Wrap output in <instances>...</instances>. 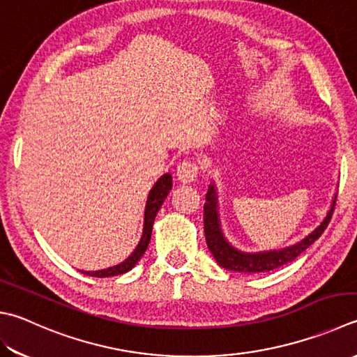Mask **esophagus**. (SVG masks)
Returning a JSON list of instances; mask_svg holds the SVG:
<instances>
[{"label":"esophagus","mask_w":357,"mask_h":357,"mask_svg":"<svg viewBox=\"0 0 357 357\" xmlns=\"http://www.w3.org/2000/svg\"><path fill=\"white\" fill-rule=\"evenodd\" d=\"M199 174V165L194 160H183L177 167V177L181 183L194 181Z\"/></svg>","instance_id":"34e87169"}]
</instances>
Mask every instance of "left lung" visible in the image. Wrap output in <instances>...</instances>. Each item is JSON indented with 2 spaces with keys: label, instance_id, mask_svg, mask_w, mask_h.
I'll list each match as a JSON object with an SVG mask.
<instances>
[{
  "label": "left lung",
  "instance_id": "8db88e82",
  "mask_svg": "<svg viewBox=\"0 0 357 357\" xmlns=\"http://www.w3.org/2000/svg\"><path fill=\"white\" fill-rule=\"evenodd\" d=\"M205 199H206L204 205L205 239L214 259L218 261L219 266L228 268V271L258 273V272L273 271V268H278L281 266L287 264V262L294 261L300 253H303L306 248L312 244V242H315V239H319L321 236V233L325 231V228L328 227L329 220L333 218V213L335 208V199H337V196H335L331 210H329L325 220L321 222L320 227L315 228L309 236H306L303 241H300L298 244L283 248V250H273V252H264V253H242L228 244L219 227L216 192H214L213 186H210Z\"/></svg>",
  "mask_w": 357,
  "mask_h": 357
}]
</instances>
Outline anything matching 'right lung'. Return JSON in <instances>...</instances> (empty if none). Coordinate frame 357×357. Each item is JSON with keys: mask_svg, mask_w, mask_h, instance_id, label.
<instances>
[{"mask_svg": "<svg viewBox=\"0 0 357 357\" xmlns=\"http://www.w3.org/2000/svg\"><path fill=\"white\" fill-rule=\"evenodd\" d=\"M172 190V176L171 174H165L163 177H160L158 181L149 192V197H147V204H146V213H144V230H143V236H141V241L138 247L135 248L129 258H127L124 262H121L118 266H113L109 268H104V271H96V272H82L84 275H90V277H98V278H104V277H115V275H121L129 272L130 268L137 264L139 258L143 257L147 245L151 242V234H152V225L153 220H155V216L158 210L163 205L165 199L167 197V194Z\"/></svg>", "mask_w": 357, "mask_h": 357, "instance_id": "right-lung-1", "label": "right lung"}]
</instances>
